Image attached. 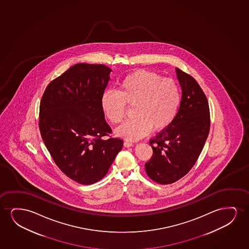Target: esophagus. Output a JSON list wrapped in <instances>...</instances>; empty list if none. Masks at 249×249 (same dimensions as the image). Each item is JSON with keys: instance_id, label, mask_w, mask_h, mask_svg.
<instances>
[{"instance_id": "1", "label": "esophagus", "mask_w": 249, "mask_h": 249, "mask_svg": "<svg viewBox=\"0 0 249 249\" xmlns=\"http://www.w3.org/2000/svg\"><path fill=\"white\" fill-rule=\"evenodd\" d=\"M124 146L126 147V148H128V147L133 146V143L132 142H128V141H125L124 142Z\"/></svg>"}]
</instances>
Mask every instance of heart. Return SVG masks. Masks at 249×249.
<instances>
[{"instance_id": "obj_1", "label": "heart", "mask_w": 249, "mask_h": 249, "mask_svg": "<svg viewBox=\"0 0 249 249\" xmlns=\"http://www.w3.org/2000/svg\"><path fill=\"white\" fill-rule=\"evenodd\" d=\"M182 94L173 79L155 72L138 71L121 80L118 91L106 90L101 108L113 124L123 123L126 105L133 106V118L117 128L116 133L128 140H140L152 132L165 129L174 122L180 107Z\"/></svg>"}]
</instances>
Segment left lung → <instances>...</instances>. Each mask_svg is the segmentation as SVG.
I'll list each match as a JSON object with an SVG mask.
<instances>
[{
	"label": "left lung",
	"instance_id": "left-lung-1",
	"mask_svg": "<svg viewBox=\"0 0 249 249\" xmlns=\"http://www.w3.org/2000/svg\"><path fill=\"white\" fill-rule=\"evenodd\" d=\"M182 100L169 126L150 139L153 155L145 163L150 178L158 184L174 183L189 173L203 149L210 128L208 99L191 75L176 68Z\"/></svg>",
	"mask_w": 249,
	"mask_h": 249
}]
</instances>
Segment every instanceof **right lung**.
<instances>
[{
    "label": "right lung",
    "mask_w": 249,
    "mask_h": 249,
    "mask_svg": "<svg viewBox=\"0 0 249 249\" xmlns=\"http://www.w3.org/2000/svg\"><path fill=\"white\" fill-rule=\"evenodd\" d=\"M111 69L76 64L48 84L41 98L39 128L59 169L73 180L92 184L106 176L123 148L101 108Z\"/></svg>",
    "instance_id": "obj_1"
}]
</instances>
